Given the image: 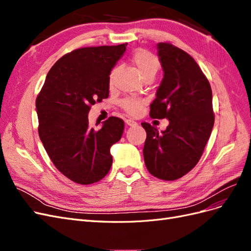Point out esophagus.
<instances>
[{
    "instance_id": "obj_1",
    "label": "esophagus",
    "mask_w": 251,
    "mask_h": 251,
    "mask_svg": "<svg viewBox=\"0 0 251 251\" xmlns=\"http://www.w3.org/2000/svg\"><path fill=\"white\" fill-rule=\"evenodd\" d=\"M126 124L127 126H134L137 125V123H136V121H134L133 119H126Z\"/></svg>"
}]
</instances>
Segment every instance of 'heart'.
Here are the masks:
<instances>
[{"instance_id": "heart-1", "label": "heart", "mask_w": 251, "mask_h": 251, "mask_svg": "<svg viewBox=\"0 0 251 251\" xmlns=\"http://www.w3.org/2000/svg\"><path fill=\"white\" fill-rule=\"evenodd\" d=\"M131 62L135 66L136 69H137L140 76L146 79V78H154L155 74L157 73L159 67H160V63H159V59L153 53L144 50V49H137L136 50L131 57ZM116 68L111 71L110 73V82L113 81L114 77L116 75ZM142 101L140 100H136V98H126V100H121L120 105L126 112H127L131 115H135L136 113H138L141 108Z\"/></svg>"}]
</instances>
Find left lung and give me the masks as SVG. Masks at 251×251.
<instances>
[{"label": "left lung", "instance_id": "8db88e82", "mask_svg": "<svg viewBox=\"0 0 251 251\" xmlns=\"http://www.w3.org/2000/svg\"><path fill=\"white\" fill-rule=\"evenodd\" d=\"M157 49L164 75L150 116L169 119L170 125L159 134L150 124H141L147 132L143 157L153 176L172 181L183 177L200 160L215 124L212 93L188 53L170 43H159Z\"/></svg>", "mask_w": 251, "mask_h": 251}]
</instances>
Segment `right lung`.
Segmentation results:
<instances>
[{
    "label": "right lung",
    "mask_w": 251,
    "mask_h": 251,
    "mask_svg": "<svg viewBox=\"0 0 251 251\" xmlns=\"http://www.w3.org/2000/svg\"><path fill=\"white\" fill-rule=\"evenodd\" d=\"M126 45L67 53L52 66L36 97L44 148L55 168L75 183H95L111 169L110 149L123 136L124 120L109 117L95 130L89 126L88 113L91 105L109 97L110 73Z\"/></svg>",
    "instance_id": "add662e5"
}]
</instances>
